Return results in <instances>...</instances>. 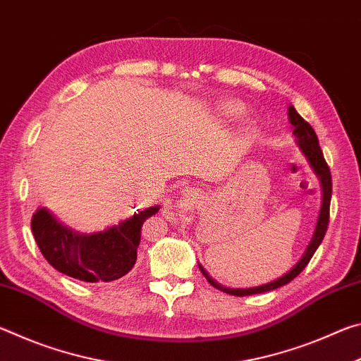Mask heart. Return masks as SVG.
Listing matches in <instances>:
<instances>
[{
    "label": "heart",
    "instance_id": "obj_1",
    "mask_svg": "<svg viewBox=\"0 0 361 361\" xmlns=\"http://www.w3.org/2000/svg\"><path fill=\"white\" fill-rule=\"evenodd\" d=\"M216 109H218V113L221 114L223 118H226V119H239V118H242L243 114L247 113V108L243 106L240 102L231 100V99L219 102Z\"/></svg>",
    "mask_w": 361,
    "mask_h": 361
}]
</instances>
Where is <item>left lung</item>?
<instances>
[{
	"label": "left lung",
	"instance_id": "obj_1",
	"mask_svg": "<svg viewBox=\"0 0 361 361\" xmlns=\"http://www.w3.org/2000/svg\"><path fill=\"white\" fill-rule=\"evenodd\" d=\"M288 116H290V122L291 126L295 127V137L298 138L296 143L299 146V149L302 151V154L307 157V161L310 164V167L315 172V175L320 178L322 183V191H323V199H322V209L319 213V221H317L315 226V232L312 235V240L305 248L304 255L301 256V259L296 262V266H293L288 272L285 274V276L279 277L277 280H274V282H269L264 285H259V286H253V288H228V286H223L221 283H218L213 280L209 272L205 271V269L199 264L200 272L204 274L205 279L209 280V283L212 286H215L216 290L223 291V293H228V295L232 296H250V295H259V293H266V291H271V290H276L280 288V286H283L286 283H290L293 279L298 277L299 274H301L302 269L309 264L310 258H312L315 250L319 248V245L323 240V237H325V232L328 229V223H329V202H331V191H333V183H331V172H329V167L325 161V157H323V152L320 149V145H319V138H317V133L314 132L312 126L309 124V122H305L301 116L298 114V111L295 109V106H290L288 108Z\"/></svg>",
	"mask_w": 361,
	"mask_h": 361
}]
</instances>
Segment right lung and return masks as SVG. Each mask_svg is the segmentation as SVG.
I'll return each mask as SVG.
<instances>
[{
	"label": "right lung",
	"mask_w": 361,
	"mask_h": 361,
	"mask_svg": "<svg viewBox=\"0 0 361 361\" xmlns=\"http://www.w3.org/2000/svg\"><path fill=\"white\" fill-rule=\"evenodd\" d=\"M157 212L159 205L149 207L105 231L81 234L42 207L32 218V231L42 256L59 272L81 282L106 283L135 266L142 226Z\"/></svg>",
	"instance_id": "1"
}]
</instances>
